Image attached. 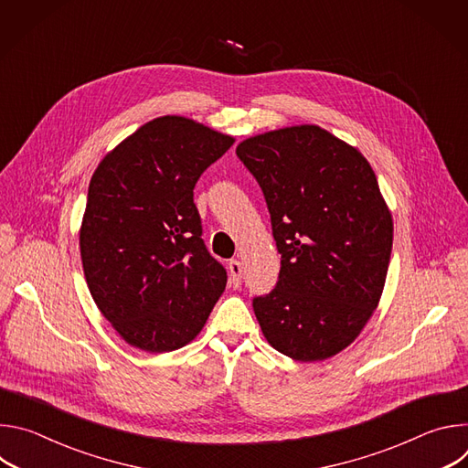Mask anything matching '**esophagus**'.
<instances>
[{
  "instance_id": "obj_1",
  "label": "esophagus",
  "mask_w": 468,
  "mask_h": 468,
  "mask_svg": "<svg viewBox=\"0 0 468 468\" xmlns=\"http://www.w3.org/2000/svg\"><path fill=\"white\" fill-rule=\"evenodd\" d=\"M228 272H229V282L233 283V287L240 285V278H242V266L239 261H229L228 264Z\"/></svg>"
}]
</instances>
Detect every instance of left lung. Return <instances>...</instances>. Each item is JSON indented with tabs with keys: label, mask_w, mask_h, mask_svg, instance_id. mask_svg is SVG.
I'll return each instance as SVG.
<instances>
[{
	"label": "left lung",
	"mask_w": 468,
	"mask_h": 468,
	"mask_svg": "<svg viewBox=\"0 0 468 468\" xmlns=\"http://www.w3.org/2000/svg\"><path fill=\"white\" fill-rule=\"evenodd\" d=\"M237 155L262 188L282 253L276 289L253 300L264 339L302 363L341 354L379 305L392 250L370 163L314 123L259 133Z\"/></svg>",
	"instance_id": "obj_1"
}]
</instances>
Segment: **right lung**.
I'll use <instances>...</instances> for the list:
<instances>
[{
  "label": "right lung",
  "mask_w": 468,
  "mask_h": 468,
  "mask_svg": "<svg viewBox=\"0 0 468 468\" xmlns=\"http://www.w3.org/2000/svg\"><path fill=\"white\" fill-rule=\"evenodd\" d=\"M235 139L186 116L154 118L114 146L89 185L83 272L100 313L150 354L204 329L228 276L202 240L194 185Z\"/></svg>",
  "instance_id": "right-lung-1"
}]
</instances>
